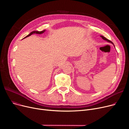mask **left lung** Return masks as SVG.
I'll use <instances>...</instances> for the list:
<instances>
[{
  "mask_svg": "<svg viewBox=\"0 0 129 129\" xmlns=\"http://www.w3.org/2000/svg\"><path fill=\"white\" fill-rule=\"evenodd\" d=\"M100 37H101V38H102V39H104V40H106V41H107V42H110V43H111L112 44H113L114 45V44H113V43H112V42L111 41H110L109 40H108V39H106V38L105 37H104V36H100Z\"/></svg>",
  "mask_w": 129,
  "mask_h": 129,
  "instance_id": "1",
  "label": "left lung"
}]
</instances>
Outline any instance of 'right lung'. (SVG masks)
Returning a JSON list of instances; mask_svg holds the SVG:
<instances>
[{
	"mask_svg": "<svg viewBox=\"0 0 129 129\" xmlns=\"http://www.w3.org/2000/svg\"><path fill=\"white\" fill-rule=\"evenodd\" d=\"M45 31V30H43V31H32V32H31L29 35H28V36H26L25 38H26V37H29V36H31L32 34H34V33H36V34H39V35H40V34H42V33H43Z\"/></svg>",
	"mask_w": 129,
	"mask_h": 129,
	"instance_id": "obj_1",
	"label": "right lung"
}]
</instances>
